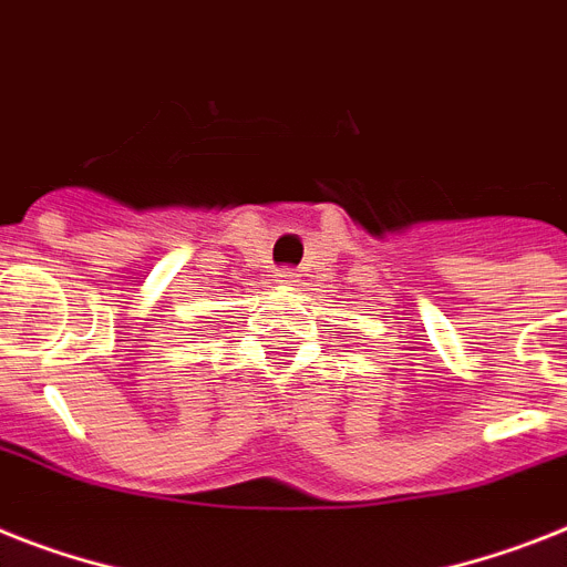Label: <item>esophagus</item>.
Masks as SVG:
<instances>
[{"label":"esophagus","mask_w":567,"mask_h":567,"mask_svg":"<svg viewBox=\"0 0 567 567\" xmlns=\"http://www.w3.org/2000/svg\"><path fill=\"white\" fill-rule=\"evenodd\" d=\"M275 278H278V287H284V289L298 287V272H295V269H278V275H275Z\"/></svg>","instance_id":"34e87169"}]
</instances>
